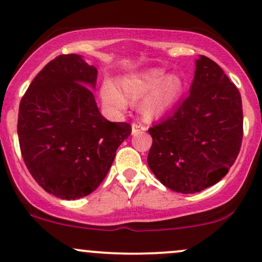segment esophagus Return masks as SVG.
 <instances>
[{
	"mask_svg": "<svg viewBox=\"0 0 262 262\" xmlns=\"http://www.w3.org/2000/svg\"><path fill=\"white\" fill-rule=\"evenodd\" d=\"M144 130H146V126H144L143 124L134 123L133 125H132V133H133L134 136H137V134L139 133H143Z\"/></svg>",
	"mask_w": 262,
	"mask_h": 262,
	"instance_id": "esophagus-1",
	"label": "esophagus"
}]
</instances>
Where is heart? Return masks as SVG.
<instances>
[{
    "mask_svg": "<svg viewBox=\"0 0 262 262\" xmlns=\"http://www.w3.org/2000/svg\"><path fill=\"white\" fill-rule=\"evenodd\" d=\"M184 81L179 75H167L160 67L147 68L120 80V91L110 82L104 83L101 97L113 112H123L128 101L139 102V112L147 119H157L170 112L182 96Z\"/></svg>",
    "mask_w": 262,
    "mask_h": 262,
    "instance_id": "obj_1",
    "label": "heart"
}]
</instances>
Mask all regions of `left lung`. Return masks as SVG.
Instances as JSON below:
<instances>
[{
    "mask_svg": "<svg viewBox=\"0 0 262 262\" xmlns=\"http://www.w3.org/2000/svg\"><path fill=\"white\" fill-rule=\"evenodd\" d=\"M190 95L148 129L147 162L166 187L194 194L227 175L241 149L244 113L238 89L205 55L195 62Z\"/></svg>",
    "mask_w": 262,
    "mask_h": 262,
    "instance_id": "left-lung-1",
    "label": "left lung"
}]
</instances>
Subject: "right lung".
I'll use <instances>...</instances> for the list:
<instances>
[{
    "label": "right lung",
    "mask_w": 262,
    "mask_h": 262,
    "mask_svg": "<svg viewBox=\"0 0 262 262\" xmlns=\"http://www.w3.org/2000/svg\"><path fill=\"white\" fill-rule=\"evenodd\" d=\"M97 70L81 55L50 60L26 90L17 136L29 172L46 191L66 200L91 194L109 172L128 123L100 114L91 89Z\"/></svg>",
    "instance_id": "obj_1"
}]
</instances>
